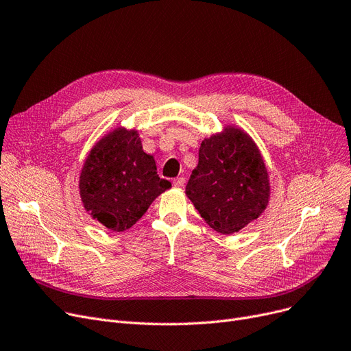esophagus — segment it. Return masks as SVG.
Returning a JSON list of instances; mask_svg holds the SVG:
<instances>
[{
	"instance_id": "34e87169",
	"label": "esophagus",
	"mask_w": 351,
	"mask_h": 351,
	"mask_svg": "<svg viewBox=\"0 0 351 351\" xmlns=\"http://www.w3.org/2000/svg\"><path fill=\"white\" fill-rule=\"evenodd\" d=\"M185 183H186V179L183 176H179L173 180V185H176V186H185Z\"/></svg>"
}]
</instances>
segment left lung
<instances>
[{
  "label": "left lung",
  "mask_w": 351,
  "mask_h": 351,
  "mask_svg": "<svg viewBox=\"0 0 351 351\" xmlns=\"http://www.w3.org/2000/svg\"><path fill=\"white\" fill-rule=\"evenodd\" d=\"M269 195L263 158L241 129L228 126L200 143L186 196L212 229L223 234L243 229L266 209Z\"/></svg>",
  "instance_id": "1"
}]
</instances>
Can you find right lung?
I'll list each match as a JSON object with an SVG mask.
<instances>
[{"label":"right lung","mask_w":351,"mask_h":351,"mask_svg":"<svg viewBox=\"0 0 351 351\" xmlns=\"http://www.w3.org/2000/svg\"><path fill=\"white\" fill-rule=\"evenodd\" d=\"M171 186L159 178L154 156L143 152L138 132L121 128L94 146L80 176L86 212L114 232L132 228Z\"/></svg>","instance_id":"add662e5"}]
</instances>
